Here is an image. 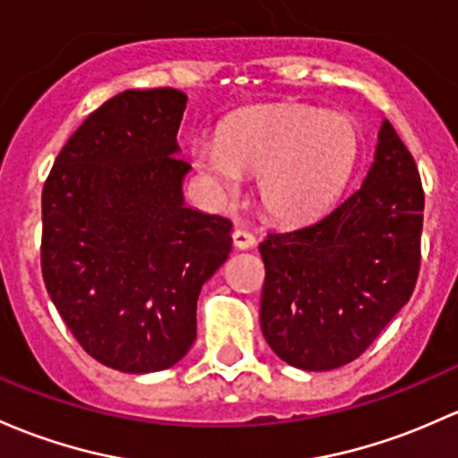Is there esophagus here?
<instances>
[{"label":"esophagus","mask_w":458,"mask_h":458,"mask_svg":"<svg viewBox=\"0 0 458 458\" xmlns=\"http://www.w3.org/2000/svg\"><path fill=\"white\" fill-rule=\"evenodd\" d=\"M233 243H234V248H237V250H248V248H252L254 243H257V239H254V234L248 233V230L237 228L233 233Z\"/></svg>","instance_id":"obj_1"}]
</instances>
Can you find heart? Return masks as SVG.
<instances>
[{"instance_id":"heart-1","label":"heart","mask_w":458,"mask_h":458,"mask_svg":"<svg viewBox=\"0 0 458 458\" xmlns=\"http://www.w3.org/2000/svg\"><path fill=\"white\" fill-rule=\"evenodd\" d=\"M360 138L343 114L307 105H266L237 114L219 140L192 144V165L219 204L237 199L243 175H259V199L283 224H310L334 208Z\"/></svg>"}]
</instances>
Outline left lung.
I'll return each instance as SVG.
<instances>
[{
    "instance_id": "left-lung-1",
    "label": "left lung",
    "mask_w": 458,
    "mask_h": 458,
    "mask_svg": "<svg viewBox=\"0 0 458 458\" xmlns=\"http://www.w3.org/2000/svg\"><path fill=\"white\" fill-rule=\"evenodd\" d=\"M423 189L411 151L384 120L362 189L310 225L272 233L261 331L302 370H331L364 353L411 301L421 263Z\"/></svg>"
}]
</instances>
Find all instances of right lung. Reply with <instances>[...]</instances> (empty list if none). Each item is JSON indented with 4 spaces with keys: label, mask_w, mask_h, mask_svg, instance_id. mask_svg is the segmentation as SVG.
<instances>
[{
    "label": "right lung",
    "mask_w": 458,
    "mask_h": 458,
    "mask_svg": "<svg viewBox=\"0 0 458 458\" xmlns=\"http://www.w3.org/2000/svg\"><path fill=\"white\" fill-rule=\"evenodd\" d=\"M186 94L127 89L85 118L43 184L41 272L79 344L105 367L156 373L197 338L201 285L233 224L184 204Z\"/></svg>",
    "instance_id": "obj_1"
}]
</instances>
